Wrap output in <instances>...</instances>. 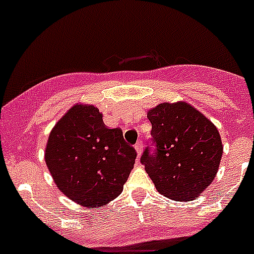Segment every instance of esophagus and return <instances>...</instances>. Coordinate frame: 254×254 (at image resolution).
<instances>
[{"instance_id":"34e87169","label":"esophagus","mask_w":254,"mask_h":254,"mask_svg":"<svg viewBox=\"0 0 254 254\" xmlns=\"http://www.w3.org/2000/svg\"><path fill=\"white\" fill-rule=\"evenodd\" d=\"M134 149H136V152H137V155L140 156L141 152H142V141H137L136 145H134Z\"/></svg>"}]
</instances>
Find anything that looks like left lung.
Here are the masks:
<instances>
[{
  "label": "left lung",
  "mask_w": 254,
  "mask_h": 254,
  "mask_svg": "<svg viewBox=\"0 0 254 254\" xmlns=\"http://www.w3.org/2000/svg\"><path fill=\"white\" fill-rule=\"evenodd\" d=\"M151 138L140 161L168 198L190 201L216 176L223 145L219 131L187 103H163L147 113Z\"/></svg>",
  "instance_id": "8db88e82"
}]
</instances>
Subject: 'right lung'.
Instances as JSON below:
<instances>
[{"instance_id": "obj_1", "label": "right lung", "mask_w": 254, "mask_h": 254, "mask_svg": "<svg viewBox=\"0 0 254 254\" xmlns=\"http://www.w3.org/2000/svg\"><path fill=\"white\" fill-rule=\"evenodd\" d=\"M136 150L121 128H107L93 105H75L49 134L46 163L56 185L68 198L99 207L123 190Z\"/></svg>"}]
</instances>
